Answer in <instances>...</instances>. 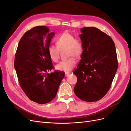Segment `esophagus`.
<instances>
[{
  "instance_id": "obj_1",
  "label": "esophagus",
  "mask_w": 131,
  "mask_h": 131,
  "mask_svg": "<svg viewBox=\"0 0 131 131\" xmlns=\"http://www.w3.org/2000/svg\"><path fill=\"white\" fill-rule=\"evenodd\" d=\"M69 74V72H67V73H66V74H65V76H66V77L68 76Z\"/></svg>"
}]
</instances>
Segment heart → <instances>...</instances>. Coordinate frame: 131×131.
<instances>
[{
    "mask_svg": "<svg viewBox=\"0 0 131 131\" xmlns=\"http://www.w3.org/2000/svg\"><path fill=\"white\" fill-rule=\"evenodd\" d=\"M57 45H51L48 48V52L51 60L56 62L58 61L60 50H66L68 59L59 62L56 66L57 70L68 72L77 64V60L74 58L80 57L84 52V43L80 38H75L68 32L63 33L57 38Z\"/></svg>",
    "mask_w": 131,
    "mask_h": 131,
    "instance_id": "obj_1",
    "label": "heart"
}]
</instances>
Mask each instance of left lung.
Segmentation results:
<instances>
[{
	"mask_svg": "<svg viewBox=\"0 0 131 131\" xmlns=\"http://www.w3.org/2000/svg\"><path fill=\"white\" fill-rule=\"evenodd\" d=\"M81 31L84 52L73 73L78 79L74 91L82 101L96 102L108 92L117 71L115 45L112 38L97 28L84 27Z\"/></svg>",
	"mask_w": 131,
	"mask_h": 131,
	"instance_id": "1",
	"label": "left lung"
}]
</instances>
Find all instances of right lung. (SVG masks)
Instances as JSON below:
<instances>
[{"mask_svg": "<svg viewBox=\"0 0 131 131\" xmlns=\"http://www.w3.org/2000/svg\"><path fill=\"white\" fill-rule=\"evenodd\" d=\"M54 35L46 26L33 27L23 34L15 53L19 84L30 101L40 104L53 100L64 77L62 71L47 73L54 68L48 52Z\"/></svg>", "mask_w": 131, "mask_h": 131, "instance_id": "add662e5", "label": "right lung"}]
</instances>
